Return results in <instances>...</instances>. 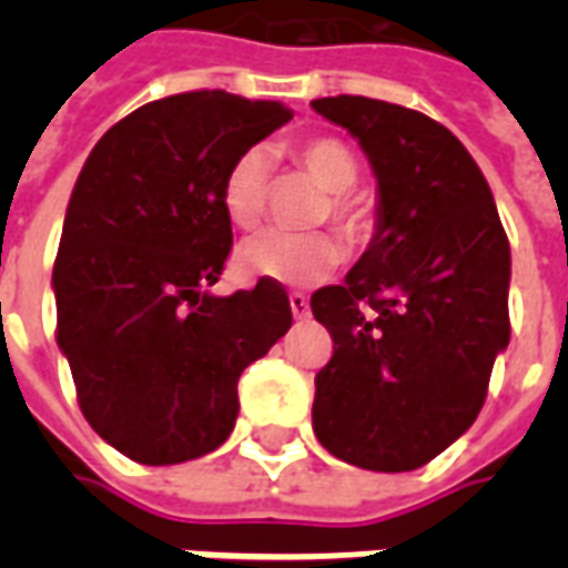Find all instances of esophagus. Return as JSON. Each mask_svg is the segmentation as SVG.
<instances>
[{"label":"esophagus","instance_id":"1","mask_svg":"<svg viewBox=\"0 0 568 568\" xmlns=\"http://www.w3.org/2000/svg\"><path fill=\"white\" fill-rule=\"evenodd\" d=\"M288 307H292V316H295V320H307L310 316V301L307 295H301V292H292V295H288Z\"/></svg>","mask_w":568,"mask_h":568}]
</instances>
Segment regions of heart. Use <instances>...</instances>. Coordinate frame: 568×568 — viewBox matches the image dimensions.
I'll return each mask as SVG.
<instances>
[{
    "instance_id": "1",
    "label": "heart",
    "mask_w": 568,
    "mask_h": 568,
    "mask_svg": "<svg viewBox=\"0 0 568 568\" xmlns=\"http://www.w3.org/2000/svg\"><path fill=\"white\" fill-rule=\"evenodd\" d=\"M297 166H304L328 194V215L346 243H365L374 231V212L349 187L358 182V161L353 149L337 136H310L292 149ZM219 200L227 222L252 231L267 212V154L246 149L224 170ZM236 264L246 276L280 285H313L332 276L341 264V246L328 234H283L264 231L246 240L236 252Z\"/></svg>"
}]
</instances>
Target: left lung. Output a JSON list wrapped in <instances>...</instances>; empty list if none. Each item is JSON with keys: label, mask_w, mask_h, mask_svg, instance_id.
I'll return each mask as SVG.
<instances>
[{"label": "left lung", "mask_w": 568, "mask_h": 568, "mask_svg": "<svg viewBox=\"0 0 568 568\" xmlns=\"http://www.w3.org/2000/svg\"><path fill=\"white\" fill-rule=\"evenodd\" d=\"M368 154L377 234L310 307L334 341L313 432L371 471H414L471 426L511 337V248L487 179L450 130L368 97L313 100Z\"/></svg>", "instance_id": "obj_1"}]
</instances>
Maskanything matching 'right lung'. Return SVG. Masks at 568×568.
<instances>
[{
    "label": "right lung",
    "mask_w": 568,
    "mask_h": 568,
    "mask_svg": "<svg viewBox=\"0 0 568 568\" xmlns=\"http://www.w3.org/2000/svg\"><path fill=\"white\" fill-rule=\"evenodd\" d=\"M292 109L224 91L140 105L97 142L54 261L57 346L93 432L142 465H175L234 432L236 381L292 325L280 283L215 297L231 255L219 187Z\"/></svg>",
    "instance_id": "1"
}]
</instances>
